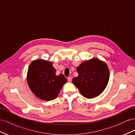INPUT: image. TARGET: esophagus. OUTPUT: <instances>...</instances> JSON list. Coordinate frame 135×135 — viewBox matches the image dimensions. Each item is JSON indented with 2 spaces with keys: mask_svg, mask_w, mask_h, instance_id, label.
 <instances>
[{
  "mask_svg": "<svg viewBox=\"0 0 135 135\" xmlns=\"http://www.w3.org/2000/svg\"><path fill=\"white\" fill-rule=\"evenodd\" d=\"M68 80L69 81V82H71V80H72V78L71 76L68 77Z\"/></svg>",
  "mask_w": 135,
  "mask_h": 135,
  "instance_id": "obj_1",
  "label": "esophagus"
}]
</instances>
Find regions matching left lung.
<instances>
[{
    "instance_id": "left-lung-1",
    "label": "left lung",
    "mask_w": 135,
    "mask_h": 135,
    "mask_svg": "<svg viewBox=\"0 0 135 135\" xmlns=\"http://www.w3.org/2000/svg\"><path fill=\"white\" fill-rule=\"evenodd\" d=\"M76 71L78 76L73 79V83L84 97L92 99L97 97L107 87L110 73L104 61L92 58L81 62L76 68Z\"/></svg>"
}]
</instances>
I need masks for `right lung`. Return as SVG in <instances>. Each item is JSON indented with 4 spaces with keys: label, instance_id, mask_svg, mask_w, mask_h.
Wrapping results in <instances>:
<instances>
[{
    "label": "right lung",
    "instance_id": "obj_1",
    "mask_svg": "<svg viewBox=\"0 0 135 135\" xmlns=\"http://www.w3.org/2000/svg\"><path fill=\"white\" fill-rule=\"evenodd\" d=\"M52 63L43 59L32 61L28 68L27 82L30 90L39 99L51 101L56 99L67 79L63 74L56 75Z\"/></svg>",
    "mask_w": 135,
    "mask_h": 135
}]
</instances>
